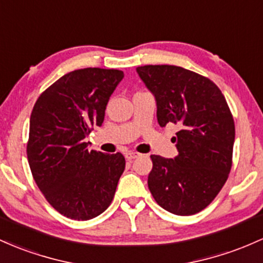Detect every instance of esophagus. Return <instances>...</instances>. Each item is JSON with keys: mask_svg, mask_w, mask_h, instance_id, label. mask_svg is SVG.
Masks as SVG:
<instances>
[{"mask_svg": "<svg viewBox=\"0 0 263 263\" xmlns=\"http://www.w3.org/2000/svg\"><path fill=\"white\" fill-rule=\"evenodd\" d=\"M138 156H140V154H137V152H127L126 158L128 161H132V160H135V158H137Z\"/></svg>", "mask_w": 263, "mask_h": 263, "instance_id": "esophagus-1", "label": "esophagus"}]
</instances>
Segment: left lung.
Here are the masks:
<instances>
[{"mask_svg": "<svg viewBox=\"0 0 263 263\" xmlns=\"http://www.w3.org/2000/svg\"><path fill=\"white\" fill-rule=\"evenodd\" d=\"M155 96L158 125L180 127L172 141L178 155H152L148 189L166 211L190 216L206 209L232 166L235 122L226 99L211 80L171 65L136 68Z\"/></svg>", "mask_w": 263, "mask_h": 263, "instance_id": "1", "label": "left lung"}]
</instances>
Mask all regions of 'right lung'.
Segmentation results:
<instances>
[{
	"instance_id": "1",
	"label": "right lung",
	"mask_w": 263,
	"mask_h": 263,
	"mask_svg": "<svg viewBox=\"0 0 263 263\" xmlns=\"http://www.w3.org/2000/svg\"><path fill=\"white\" fill-rule=\"evenodd\" d=\"M118 70L68 72L46 89L30 118L27 158L37 186L56 211L72 220L97 217L111 204L125 157L88 149L109 97L123 79Z\"/></svg>"
}]
</instances>
